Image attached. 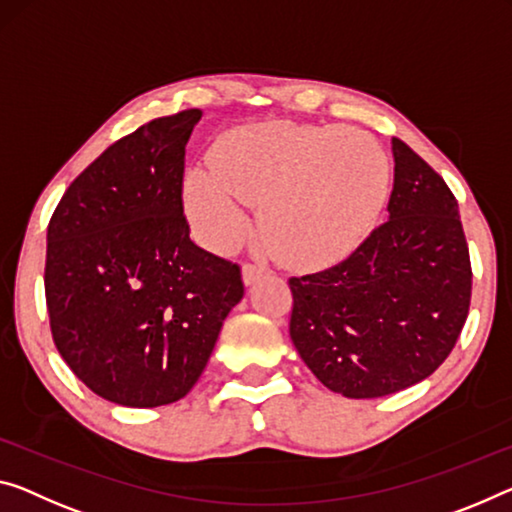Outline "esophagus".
<instances>
[{
  "instance_id": "34e87169",
  "label": "esophagus",
  "mask_w": 512,
  "mask_h": 512,
  "mask_svg": "<svg viewBox=\"0 0 512 512\" xmlns=\"http://www.w3.org/2000/svg\"><path fill=\"white\" fill-rule=\"evenodd\" d=\"M263 277H267V267L265 265H258V263L242 265V279H245L247 286H251V283H256V281H261Z\"/></svg>"
}]
</instances>
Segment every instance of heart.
I'll return each mask as SVG.
<instances>
[{"label":"heart","mask_w":512,"mask_h":512,"mask_svg":"<svg viewBox=\"0 0 512 512\" xmlns=\"http://www.w3.org/2000/svg\"><path fill=\"white\" fill-rule=\"evenodd\" d=\"M389 180L387 155L364 132L267 123L226 137L215 169L187 176L185 201L212 247H229L247 233L245 203L263 206L267 247L288 265L320 267L364 242Z\"/></svg>","instance_id":"heart-1"}]
</instances>
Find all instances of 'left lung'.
<instances>
[{
  "mask_svg": "<svg viewBox=\"0 0 512 512\" xmlns=\"http://www.w3.org/2000/svg\"><path fill=\"white\" fill-rule=\"evenodd\" d=\"M389 219L327 270L290 277V338L345 398L426 380L451 355L471 302L469 245L444 178L393 137Z\"/></svg>",
  "mask_w": 512,
  "mask_h": 512,
  "instance_id": "obj_1",
  "label": "left lung"
}]
</instances>
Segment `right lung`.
I'll list each match as a JSON object with an SVG mask.
<instances>
[{
    "instance_id": "right-lung-1",
    "label": "right lung",
    "mask_w": 512,
    "mask_h": 512,
    "mask_svg": "<svg viewBox=\"0 0 512 512\" xmlns=\"http://www.w3.org/2000/svg\"><path fill=\"white\" fill-rule=\"evenodd\" d=\"M199 119L201 109H185L114 141L68 185L47 226L54 345L109 403L187 396L245 295L240 265L190 240L185 144Z\"/></svg>"
}]
</instances>
